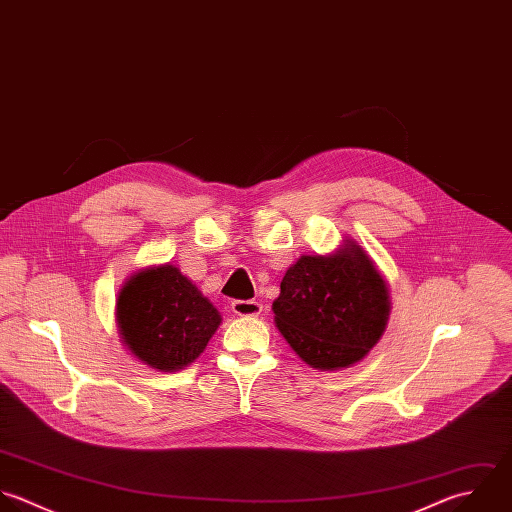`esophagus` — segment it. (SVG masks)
Listing matches in <instances>:
<instances>
[{
    "instance_id": "1",
    "label": "esophagus",
    "mask_w": 512,
    "mask_h": 512,
    "mask_svg": "<svg viewBox=\"0 0 512 512\" xmlns=\"http://www.w3.org/2000/svg\"><path fill=\"white\" fill-rule=\"evenodd\" d=\"M231 311L239 317H257V315H261L263 307L257 301H239L237 299L231 303Z\"/></svg>"
}]
</instances>
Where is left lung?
<instances>
[{"label": "left lung", "instance_id": "1", "mask_svg": "<svg viewBox=\"0 0 512 512\" xmlns=\"http://www.w3.org/2000/svg\"><path fill=\"white\" fill-rule=\"evenodd\" d=\"M389 311V287L353 239L335 253L299 257L273 301L277 329L319 371L359 363L379 343Z\"/></svg>", "mask_w": 512, "mask_h": 512}]
</instances>
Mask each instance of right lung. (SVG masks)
<instances>
[{
  "instance_id": "right-lung-1",
  "label": "right lung",
  "mask_w": 512,
  "mask_h": 512,
  "mask_svg": "<svg viewBox=\"0 0 512 512\" xmlns=\"http://www.w3.org/2000/svg\"><path fill=\"white\" fill-rule=\"evenodd\" d=\"M115 319L131 355L163 373L191 365L221 325L213 303L171 263L133 273L117 295Z\"/></svg>"
}]
</instances>
